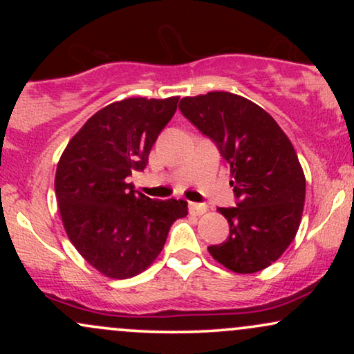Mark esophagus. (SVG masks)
Instances as JSON below:
<instances>
[{
    "label": "esophagus",
    "mask_w": 354,
    "mask_h": 354,
    "mask_svg": "<svg viewBox=\"0 0 354 354\" xmlns=\"http://www.w3.org/2000/svg\"><path fill=\"white\" fill-rule=\"evenodd\" d=\"M206 209H208V206L203 205V203H189V213L194 214V216L206 213Z\"/></svg>",
    "instance_id": "obj_1"
}]
</instances>
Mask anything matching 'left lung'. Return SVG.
Here are the masks:
<instances>
[{
    "mask_svg": "<svg viewBox=\"0 0 354 354\" xmlns=\"http://www.w3.org/2000/svg\"><path fill=\"white\" fill-rule=\"evenodd\" d=\"M180 109L230 165L238 200L218 209L230 236L209 246V254L234 273L265 270L286 251L301 221L306 180L293 145L265 109L233 93L188 96Z\"/></svg>",
    "mask_w": 354,
    "mask_h": 354,
    "instance_id": "left-lung-1",
    "label": "left lung"
}]
</instances>
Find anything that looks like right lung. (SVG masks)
I'll return each mask as SVG.
<instances>
[{
  "label": "right lung",
  "mask_w": 354,
  "mask_h": 354,
  "mask_svg": "<svg viewBox=\"0 0 354 354\" xmlns=\"http://www.w3.org/2000/svg\"><path fill=\"white\" fill-rule=\"evenodd\" d=\"M178 100L108 104L89 118L59 158L55 191L64 230L78 253L108 278L143 273L163 250L173 223L188 214L186 201L151 200L126 180L146 168Z\"/></svg>",
  "instance_id": "1"
}]
</instances>
